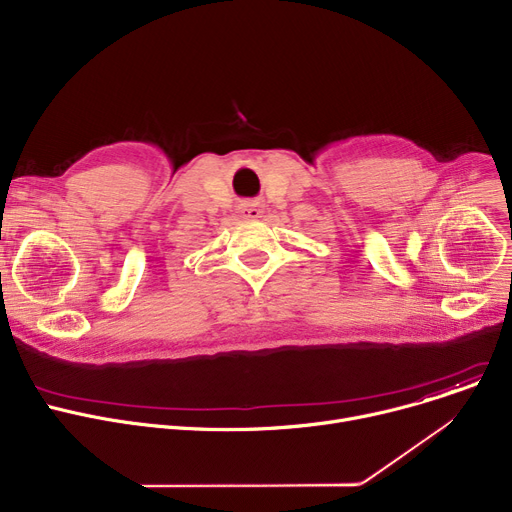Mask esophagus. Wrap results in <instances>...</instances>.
<instances>
[{
	"mask_svg": "<svg viewBox=\"0 0 512 512\" xmlns=\"http://www.w3.org/2000/svg\"><path fill=\"white\" fill-rule=\"evenodd\" d=\"M241 214H243V218H247V220H255V218L261 216V210L255 206V203H247V206L241 208Z\"/></svg>",
	"mask_w": 512,
	"mask_h": 512,
	"instance_id": "esophagus-1",
	"label": "esophagus"
}]
</instances>
